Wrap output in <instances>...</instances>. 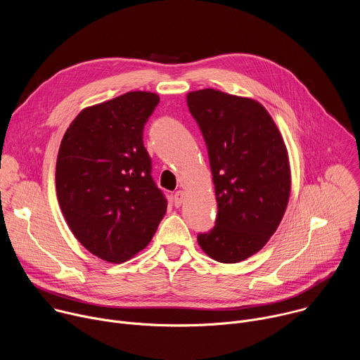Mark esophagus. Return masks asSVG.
I'll return each mask as SVG.
<instances>
[{
	"mask_svg": "<svg viewBox=\"0 0 360 360\" xmlns=\"http://www.w3.org/2000/svg\"><path fill=\"white\" fill-rule=\"evenodd\" d=\"M172 202H174V207H175V208H179L181 205H182V202H184V192H182V191H178V192L174 195Z\"/></svg>",
	"mask_w": 360,
	"mask_h": 360,
	"instance_id": "obj_1",
	"label": "esophagus"
}]
</instances>
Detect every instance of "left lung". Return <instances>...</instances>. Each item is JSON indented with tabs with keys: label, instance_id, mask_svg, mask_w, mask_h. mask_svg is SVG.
I'll return each instance as SVG.
<instances>
[{
	"label": "left lung",
	"instance_id": "left-lung-1",
	"mask_svg": "<svg viewBox=\"0 0 360 360\" xmlns=\"http://www.w3.org/2000/svg\"><path fill=\"white\" fill-rule=\"evenodd\" d=\"M186 101L207 143L218 202L215 226L198 233V243L212 259L236 264L261 250L282 221L290 192L286 148L259 102L211 88Z\"/></svg>",
	"mask_w": 360,
	"mask_h": 360
}]
</instances>
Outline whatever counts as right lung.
<instances>
[{
    "instance_id": "add662e5",
    "label": "right lung",
    "mask_w": 360,
    "mask_h": 360,
    "mask_svg": "<svg viewBox=\"0 0 360 360\" xmlns=\"http://www.w3.org/2000/svg\"><path fill=\"white\" fill-rule=\"evenodd\" d=\"M158 104L157 94L136 91L85 108L60 146L61 211L75 238L107 262L142 250L167 211L143 146V127Z\"/></svg>"
}]
</instances>
